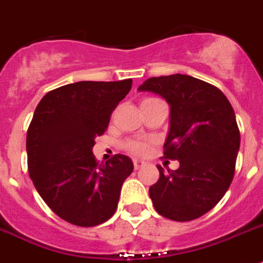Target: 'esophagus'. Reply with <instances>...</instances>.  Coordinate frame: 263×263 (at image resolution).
I'll list each match as a JSON object with an SVG mask.
<instances>
[{
  "label": "esophagus",
  "mask_w": 263,
  "mask_h": 263,
  "mask_svg": "<svg viewBox=\"0 0 263 263\" xmlns=\"http://www.w3.org/2000/svg\"><path fill=\"white\" fill-rule=\"evenodd\" d=\"M134 166H135V169H140V167H143V166H145V162H144V161H141V160H134Z\"/></svg>",
  "instance_id": "esophagus-1"
}]
</instances>
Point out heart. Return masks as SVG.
I'll use <instances>...</instances> for the list:
<instances>
[{
    "label": "heart",
    "mask_w": 263,
    "mask_h": 263,
    "mask_svg": "<svg viewBox=\"0 0 263 263\" xmlns=\"http://www.w3.org/2000/svg\"><path fill=\"white\" fill-rule=\"evenodd\" d=\"M127 149L135 155H144L148 151V145L144 143H139V141H131L127 144Z\"/></svg>",
    "instance_id": "b5f03b06"
}]
</instances>
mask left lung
<instances>
[{
	"instance_id": "1",
	"label": "left lung",
	"mask_w": 263,
	"mask_h": 263,
	"mask_svg": "<svg viewBox=\"0 0 263 263\" xmlns=\"http://www.w3.org/2000/svg\"><path fill=\"white\" fill-rule=\"evenodd\" d=\"M137 90L169 103L164 157L179 161L167 173L157 166L160 178L149 187L156 211L176 221L198 219L220 202L235 176L240 131L233 107L214 85L179 73L148 79Z\"/></svg>"
}]
</instances>
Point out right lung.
Returning <instances> with one entry per match:
<instances>
[{"instance_id":"add662e5","label":"right lung","mask_w":263,"mask_h":263,"mask_svg":"<svg viewBox=\"0 0 263 263\" xmlns=\"http://www.w3.org/2000/svg\"><path fill=\"white\" fill-rule=\"evenodd\" d=\"M131 86V79L74 82L47 93L35 108L26 139L28 174L47 205L73 226H98L117 211L134 164L115 155L99 165L93 146Z\"/></svg>"}]
</instances>
